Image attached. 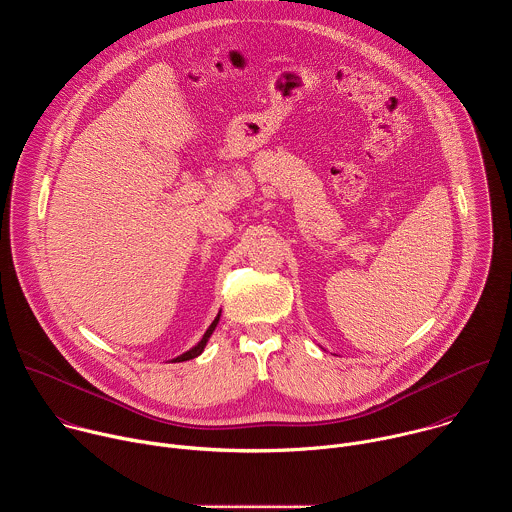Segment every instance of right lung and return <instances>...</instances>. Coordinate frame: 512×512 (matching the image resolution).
<instances>
[{
  "label": "right lung",
  "mask_w": 512,
  "mask_h": 512,
  "mask_svg": "<svg viewBox=\"0 0 512 512\" xmlns=\"http://www.w3.org/2000/svg\"><path fill=\"white\" fill-rule=\"evenodd\" d=\"M218 320H221V314H218L214 320H212V324L208 326V330L204 332V336H202V340L196 344V346H192L188 352H184V354H180V356H176L172 362H184V360H190V358H196L198 354H202V350H204V346H206V342H208V338H210V334L214 332V328H216V324H218Z\"/></svg>",
  "instance_id": "obj_1"
}]
</instances>
